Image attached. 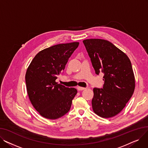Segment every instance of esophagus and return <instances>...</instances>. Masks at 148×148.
<instances>
[{
  "mask_svg": "<svg viewBox=\"0 0 148 148\" xmlns=\"http://www.w3.org/2000/svg\"><path fill=\"white\" fill-rule=\"evenodd\" d=\"M85 89V88H83V87H80V86H79V87H77V89H78L79 90H84Z\"/></svg>",
  "mask_w": 148,
  "mask_h": 148,
  "instance_id": "esophagus-1",
  "label": "esophagus"
}]
</instances>
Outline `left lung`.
Here are the masks:
<instances>
[{
    "instance_id": "obj_1",
    "label": "left lung",
    "mask_w": 148,
    "mask_h": 148,
    "mask_svg": "<svg viewBox=\"0 0 148 148\" xmlns=\"http://www.w3.org/2000/svg\"><path fill=\"white\" fill-rule=\"evenodd\" d=\"M96 74L104 73L103 88H94L92 106L100 117L119 113L133 95L135 78L128 57L110 41L101 39L83 41Z\"/></svg>"
}]
</instances>
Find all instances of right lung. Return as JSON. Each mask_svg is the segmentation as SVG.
<instances>
[{"label": "right lung", "mask_w": 148, "mask_h": 148, "mask_svg": "<svg viewBox=\"0 0 148 148\" xmlns=\"http://www.w3.org/2000/svg\"><path fill=\"white\" fill-rule=\"evenodd\" d=\"M79 42L60 44L39 52L29 65L25 79L31 103L42 116L56 119L67 113L77 93L56 82Z\"/></svg>", "instance_id": "add662e5"}]
</instances>
